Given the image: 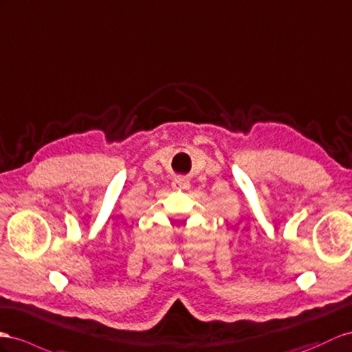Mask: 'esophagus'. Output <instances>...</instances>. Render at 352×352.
Wrapping results in <instances>:
<instances>
[{
	"instance_id": "1",
	"label": "esophagus",
	"mask_w": 352,
	"mask_h": 352,
	"mask_svg": "<svg viewBox=\"0 0 352 352\" xmlns=\"http://www.w3.org/2000/svg\"><path fill=\"white\" fill-rule=\"evenodd\" d=\"M173 187L175 188V190H187L188 187H190V183H188V179H184V178H177V179H174V183H173Z\"/></svg>"
}]
</instances>
